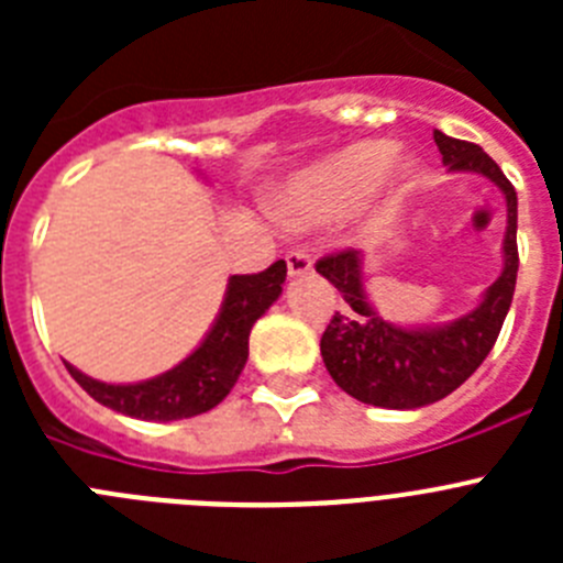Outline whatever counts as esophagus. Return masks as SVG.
<instances>
[{"label": "esophagus", "instance_id": "34e87169", "mask_svg": "<svg viewBox=\"0 0 563 563\" xmlns=\"http://www.w3.org/2000/svg\"><path fill=\"white\" fill-rule=\"evenodd\" d=\"M287 273L290 276H307L312 271V256L305 251H290L287 253Z\"/></svg>", "mask_w": 563, "mask_h": 563}]
</instances>
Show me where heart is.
Segmentation results:
<instances>
[{
	"label": "heart",
	"mask_w": 563,
	"mask_h": 563,
	"mask_svg": "<svg viewBox=\"0 0 563 563\" xmlns=\"http://www.w3.org/2000/svg\"><path fill=\"white\" fill-rule=\"evenodd\" d=\"M397 152L400 146L395 141H357L305 168L278 194L276 208L282 220L296 228L341 220L386 180V174L391 188L389 200L397 206L415 188L420 174L415 161L395 163ZM391 165L396 168L391 169Z\"/></svg>",
	"instance_id": "heart-1"
}]
</instances>
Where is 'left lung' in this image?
Masks as SVG:
<instances>
[{
  "mask_svg": "<svg viewBox=\"0 0 563 563\" xmlns=\"http://www.w3.org/2000/svg\"><path fill=\"white\" fill-rule=\"evenodd\" d=\"M434 143L449 172L482 174L505 194V267L494 285L482 292L479 305L456 321L440 327H400L383 321L380 312L369 305L363 287L366 276L361 251H341L318 258L316 271L335 285L346 301V310L335 312L321 335V357L332 380L366 406L409 411L460 389L479 369L487 352L494 350L514 301L519 273L516 188L476 143L456 141L440 129H434Z\"/></svg>",
  "mask_w": 563,
  "mask_h": 563,
  "instance_id": "left-lung-1",
  "label": "left lung"
}]
</instances>
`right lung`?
<instances>
[{
    "label": "right lung",
    "instance_id": "obj_1",
    "mask_svg": "<svg viewBox=\"0 0 563 563\" xmlns=\"http://www.w3.org/2000/svg\"><path fill=\"white\" fill-rule=\"evenodd\" d=\"M285 276V258H278L262 273L228 278L220 316L213 318L200 346L163 375L141 383H103L67 363L69 375L92 400L137 420L168 422L211 411L225 400L245 369L253 324L282 296Z\"/></svg>",
    "mask_w": 563,
    "mask_h": 563
}]
</instances>
